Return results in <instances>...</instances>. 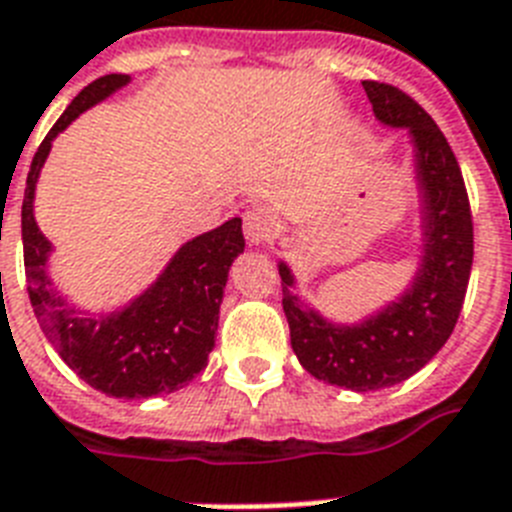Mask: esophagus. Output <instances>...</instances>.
Returning a JSON list of instances; mask_svg holds the SVG:
<instances>
[{
  "label": "esophagus",
  "instance_id": "esophagus-1",
  "mask_svg": "<svg viewBox=\"0 0 512 512\" xmlns=\"http://www.w3.org/2000/svg\"><path fill=\"white\" fill-rule=\"evenodd\" d=\"M243 230H246L248 243L259 246V243H269V240L277 238L280 232V217L274 214V209L269 206H256L246 214L243 219Z\"/></svg>",
  "mask_w": 512,
  "mask_h": 512
}]
</instances>
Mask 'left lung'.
Wrapping results in <instances>:
<instances>
[{"instance_id": "8db88e82", "label": "left lung", "mask_w": 512, "mask_h": 512, "mask_svg": "<svg viewBox=\"0 0 512 512\" xmlns=\"http://www.w3.org/2000/svg\"><path fill=\"white\" fill-rule=\"evenodd\" d=\"M377 120L408 128L424 193V264L398 303L358 327H337L293 295V274L280 264L282 311L290 342L311 377L371 392L413 377L453 335L474 264V219L463 172L426 109L398 86L363 80Z\"/></svg>"}]
</instances>
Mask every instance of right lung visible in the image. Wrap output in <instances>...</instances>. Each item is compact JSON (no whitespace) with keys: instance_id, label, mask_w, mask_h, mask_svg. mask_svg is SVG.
<instances>
[{"instance_id":"right-lung-1","label":"right lung","mask_w":512,"mask_h":512,"mask_svg":"<svg viewBox=\"0 0 512 512\" xmlns=\"http://www.w3.org/2000/svg\"><path fill=\"white\" fill-rule=\"evenodd\" d=\"M128 75H104L88 83L62 112L38 146L25 180L23 261L33 314L59 358L94 390L112 398H154L175 392L206 369L219 327V303L232 259L243 253V222L238 217L204 232L175 253L154 285L117 314H78L46 277L52 243L33 219V190L57 133L80 112L107 99L128 83Z\"/></svg>"}]
</instances>
